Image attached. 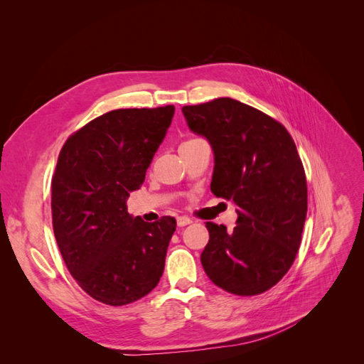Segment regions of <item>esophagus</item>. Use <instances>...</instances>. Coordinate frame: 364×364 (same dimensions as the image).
<instances>
[{
	"label": "esophagus",
	"mask_w": 364,
	"mask_h": 364,
	"mask_svg": "<svg viewBox=\"0 0 364 364\" xmlns=\"http://www.w3.org/2000/svg\"><path fill=\"white\" fill-rule=\"evenodd\" d=\"M193 220L188 217H178V226L179 228H185L186 225H191Z\"/></svg>",
	"instance_id": "obj_1"
}]
</instances>
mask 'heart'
Segmentation results:
<instances>
[{
  "label": "heart",
  "instance_id": "obj_1",
  "mask_svg": "<svg viewBox=\"0 0 364 364\" xmlns=\"http://www.w3.org/2000/svg\"><path fill=\"white\" fill-rule=\"evenodd\" d=\"M191 141H196V139H190V141H185V142H191ZM185 142H183V144H185Z\"/></svg>",
  "mask_w": 364,
  "mask_h": 364
}]
</instances>
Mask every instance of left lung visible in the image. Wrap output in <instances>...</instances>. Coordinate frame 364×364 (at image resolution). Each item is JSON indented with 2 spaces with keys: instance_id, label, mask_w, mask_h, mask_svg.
I'll return each mask as SVG.
<instances>
[{
  "instance_id": "left-lung-1",
  "label": "left lung",
  "mask_w": 364,
  "mask_h": 364,
  "mask_svg": "<svg viewBox=\"0 0 364 364\" xmlns=\"http://www.w3.org/2000/svg\"><path fill=\"white\" fill-rule=\"evenodd\" d=\"M188 127L214 150L211 191L237 206V226L206 223L208 278L238 296L267 291L289 272L306 217V178L279 121L232 98L183 106Z\"/></svg>"
}]
</instances>
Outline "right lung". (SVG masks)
<instances>
[{"label": "right lung", "mask_w": 364, "mask_h": 364, "mask_svg": "<svg viewBox=\"0 0 364 364\" xmlns=\"http://www.w3.org/2000/svg\"><path fill=\"white\" fill-rule=\"evenodd\" d=\"M174 106L117 109L65 141L51 181L53 230L77 284L106 305L135 302L156 287L174 217L147 223L127 213L171 124Z\"/></svg>", "instance_id": "add662e5"}]
</instances>
